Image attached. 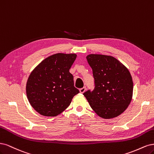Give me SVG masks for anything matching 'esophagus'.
I'll return each mask as SVG.
<instances>
[{"mask_svg":"<svg viewBox=\"0 0 154 154\" xmlns=\"http://www.w3.org/2000/svg\"><path fill=\"white\" fill-rule=\"evenodd\" d=\"M79 91H80V93H84V92H85V91H86V88L84 87V88H81L80 90H79Z\"/></svg>","mask_w":154,"mask_h":154,"instance_id":"obj_1","label":"esophagus"}]
</instances>
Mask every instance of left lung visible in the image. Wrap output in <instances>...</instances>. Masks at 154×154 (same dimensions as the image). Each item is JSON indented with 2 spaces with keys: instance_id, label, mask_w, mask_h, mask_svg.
<instances>
[{
  "instance_id": "1",
  "label": "left lung",
  "mask_w": 154,
  "mask_h": 154,
  "mask_svg": "<svg viewBox=\"0 0 154 154\" xmlns=\"http://www.w3.org/2000/svg\"><path fill=\"white\" fill-rule=\"evenodd\" d=\"M95 87L84 93L92 109L103 119L120 115L129 106L133 95V81L129 70L117 59L102 54H89Z\"/></svg>"
}]
</instances>
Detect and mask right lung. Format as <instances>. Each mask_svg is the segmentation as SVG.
<instances>
[{"mask_svg":"<svg viewBox=\"0 0 154 154\" xmlns=\"http://www.w3.org/2000/svg\"><path fill=\"white\" fill-rule=\"evenodd\" d=\"M76 57L75 54H53L43 59L29 75L27 97L31 106L41 115H59L79 93L69 72Z\"/></svg>","mask_w":154,"mask_h":154,"instance_id":"obj_1","label":"right lung"}]
</instances>
